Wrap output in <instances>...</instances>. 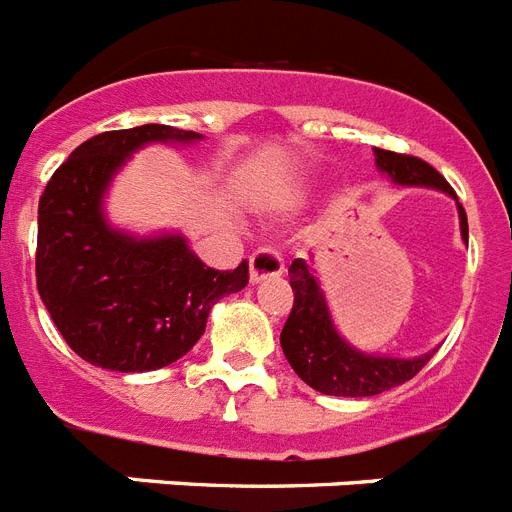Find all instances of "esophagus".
I'll return each mask as SVG.
<instances>
[{
	"label": "esophagus",
	"instance_id": "1",
	"mask_svg": "<svg viewBox=\"0 0 512 512\" xmlns=\"http://www.w3.org/2000/svg\"><path fill=\"white\" fill-rule=\"evenodd\" d=\"M282 272H285V261H282V256L274 248H259L248 259V279H251L253 285H259L261 279L282 277Z\"/></svg>",
	"mask_w": 512,
	"mask_h": 512
}]
</instances>
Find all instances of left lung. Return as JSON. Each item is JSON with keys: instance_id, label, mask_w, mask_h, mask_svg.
Returning a JSON list of instances; mask_svg holds the SVG:
<instances>
[{"instance_id": "1", "label": "left lung", "mask_w": 512, "mask_h": 512, "mask_svg": "<svg viewBox=\"0 0 512 512\" xmlns=\"http://www.w3.org/2000/svg\"><path fill=\"white\" fill-rule=\"evenodd\" d=\"M375 165L383 176L391 178L396 186H419V189H435L456 199L458 225L461 238L469 243V222L464 207L458 204L456 191L448 186L438 170L425 160L399 152L373 150ZM290 287L295 292L290 318H287L279 344L285 352L292 370L308 383L310 388L326 393V396H375L388 388L412 381L419 370L425 368L432 352L419 357H391L370 355L339 334L329 303L323 295V287L316 277L313 264L305 259H295L290 266Z\"/></svg>"}]
</instances>
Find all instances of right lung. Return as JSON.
I'll return each mask as SVG.
<instances>
[{"instance_id":"obj_1","label":"right lung","mask_w":512,"mask_h":512,"mask_svg":"<svg viewBox=\"0 0 512 512\" xmlns=\"http://www.w3.org/2000/svg\"><path fill=\"white\" fill-rule=\"evenodd\" d=\"M165 124L103 131L82 142L38 202V295L69 347L95 368L147 373L181 360L207 329L209 310L248 285V261L214 272L181 233L113 227L106 194L147 144H194Z\"/></svg>"}]
</instances>
